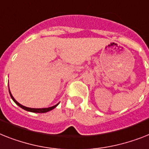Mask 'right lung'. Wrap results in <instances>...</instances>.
Instances as JSON below:
<instances>
[{"mask_svg": "<svg viewBox=\"0 0 149 149\" xmlns=\"http://www.w3.org/2000/svg\"><path fill=\"white\" fill-rule=\"evenodd\" d=\"M9 93H10V97H11V99L13 100V101H14V102H15L17 105L18 106H20V108H22L23 109L26 110V111H28V112H37V113H45V112H49V111H50V110L54 109V108H56V106L59 105V103H57L56 105H55V106H51V107H48V108H42V109H35V108H29V107H26V106H23V105H21V104H20L19 102H17V101H16V100L14 98V96L12 95L11 93H10V88H9Z\"/></svg>", "mask_w": 149, "mask_h": 149, "instance_id": "right-lung-1", "label": "right lung"}]
</instances>
